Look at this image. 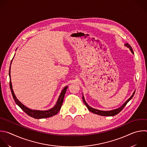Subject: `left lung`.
<instances>
[{"mask_svg":"<svg viewBox=\"0 0 147 147\" xmlns=\"http://www.w3.org/2000/svg\"><path fill=\"white\" fill-rule=\"evenodd\" d=\"M125 46H126V47L129 48V50H130V51L131 52V53L133 54H134V52L133 51V49L131 47V46L128 44V43H126L125 44ZM135 93V90L134 91L133 93L132 94V95L129 97V98L119 107L116 109H114V110H109V111H103V110H97V109H93L92 107H91L90 106H89L88 103L86 102L85 100V98H84V96L82 94V100H83V102L85 104V105L86 106V107L88 108V110L95 114H97V115H102V116H114L117 114H118V113H119L122 110V109L125 107V106L127 105V103L132 99V97H133L134 94Z\"/></svg>","mask_w":147,"mask_h":147,"instance_id":"obj_1","label":"left lung"}]
</instances>
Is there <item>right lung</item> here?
Wrapping results in <instances>:
<instances>
[{
    "mask_svg": "<svg viewBox=\"0 0 147 147\" xmlns=\"http://www.w3.org/2000/svg\"><path fill=\"white\" fill-rule=\"evenodd\" d=\"M16 49V50H17ZM12 63V61L10 64V69H9V77H10V87L11 89V92L13 97V99L16 102V103L29 116L33 117L36 119H41V118H49L53 117L55 115H56L61 110V108L62 107L63 102V99L65 97V94L66 93V92L67 90V89L68 88V86H65L62 90L61 91V93L58 97V99L57 102V103L51 109L47 110H32L30 109H29L28 107H26L25 105H24L21 102L18 100V99L17 98V97L16 96L13 86H12V84H11V76H10V70H11V65Z\"/></svg>",
    "mask_w": 147,
    "mask_h": 147,
    "instance_id": "add662e5",
    "label": "right lung"
}]
</instances>
